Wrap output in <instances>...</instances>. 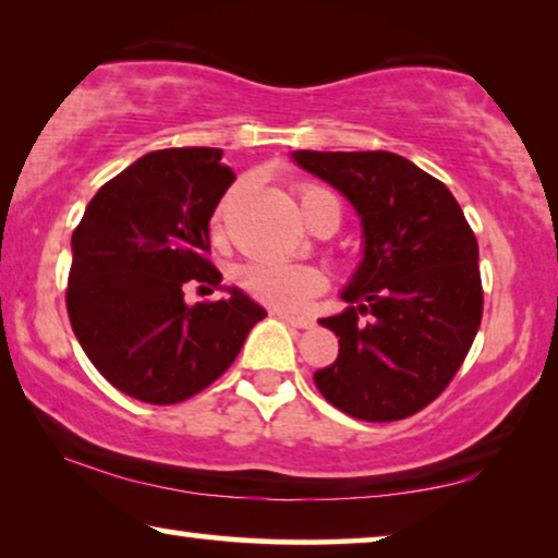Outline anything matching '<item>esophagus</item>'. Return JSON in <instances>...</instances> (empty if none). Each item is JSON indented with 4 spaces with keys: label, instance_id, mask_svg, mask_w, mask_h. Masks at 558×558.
Segmentation results:
<instances>
[{
    "label": "esophagus",
    "instance_id": "esophagus-1",
    "mask_svg": "<svg viewBox=\"0 0 558 558\" xmlns=\"http://www.w3.org/2000/svg\"><path fill=\"white\" fill-rule=\"evenodd\" d=\"M277 315L284 319V323L292 325V327H302V330H307V327H312V319L310 317H294V315H287V312H277Z\"/></svg>",
    "mask_w": 558,
    "mask_h": 558
}]
</instances>
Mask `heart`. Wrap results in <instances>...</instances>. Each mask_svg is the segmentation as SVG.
Returning a JSON list of instances; mask_svg holds the SVG:
<instances>
[{
	"instance_id": "1",
	"label": "heart",
	"mask_w": 558,
	"mask_h": 558,
	"mask_svg": "<svg viewBox=\"0 0 558 558\" xmlns=\"http://www.w3.org/2000/svg\"><path fill=\"white\" fill-rule=\"evenodd\" d=\"M235 201V190L223 197L216 213V231L223 226L228 208ZM296 201H300L302 218L312 226L319 216H332L340 226V201L330 187L319 185V182H302L296 185ZM235 279L243 292L254 296L256 302L269 304L279 312H304L319 294L327 289V277L317 266L304 264H269L254 262L241 266L235 271Z\"/></svg>"
}]
</instances>
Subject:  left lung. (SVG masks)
<instances>
[{
  "label": "left lung",
  "instance_id": "left-lung-1",
  "mask_svg": "<svg viewBox=\"0 0 558 558\" xmlns=\"http://www.w3.org/2000/svg\"><path fill=\"white\" fill-rule=\"evenodd\" d=\"M363 223V262L342 292L350 307L319 319L338 361L315 373L335 409L399 422L437 399L483 319L477 239L445 182L393 151H294Z\"/></svg>",
  "mask_w": 558,
  "mask_h": 558
}]
</instances>
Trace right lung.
Listing matches in <instances>:
<instances>
[{
    "instance_id": "obj_1",
    "label": "right lung",
    "mask_w": 558,
    "mask_h": 558,
    "mask_svg": "<svg viewBox=\"0 0 558 558\" xmlns=\"http://www.w3.org/2000/svg\"><path fill=\"white\" fill-rule=\"evenodd\" d=\"M223 149L149 151L106 182L73 231L68 317L83 353L121 393L180 403L223 376L264 307L241 289L185 304V287H220L208 223L231 182Z\"/></svg>"
}]
</instances>
